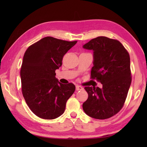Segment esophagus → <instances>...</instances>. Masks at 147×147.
Segmentation results:
<instances>
[{
  "label": "esophagus",
  "mask_w": 147,
  "mask_h": 147,
  "mask_svg": "<svg viewBox=\"0 0 147 147\" xmlns=\"http://www.w3.org/2000/svg\"><path fill=\"white\" fill-rule=\"evenodd\" d=\"M83 90V88L79 86V85H77L76 86V90L77 91H81V90Z\"/></svg>",
  "instance_id": "1"
}]
</instances>
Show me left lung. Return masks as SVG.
<instances>
[{
    "label": "left lung",
    "instance_id": "left-lung-1",
    "mask_svg": "<svg viewBox=\"0 0 147 147\" xmlns=\"http://www.w3.org/2000/svg\"><path fill=\"white\" fill-rule=\"evenodd\" d=\"M93 51L91 78L102 88H84L88 99L83 104L85 113L95 119H107L121 110L131 83L130 57L122 44L106 37L93 38L83 46Z\"/></svg>",
    "mask_w": 147,
    "mask_h": 147
}]
</instances>
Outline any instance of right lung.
Returning <instances> with one entry per match:
<instances>
[{
  "label": "right lung",
  "mask_w": 147,
  "mask_h": 147,
  "mask_svg": "<svg viewBox=\"0 0 147 147\" xmlns=\"http://www.w3.org/2000/svg\"><path fill=\"white\" fill-rule=\"evenodd\" d=\"M77 42L47 37L26 51L20 72L22 92L26 104L37 117L53 119L64 112L75 86L60 83L55 70L62 65L64 55Z\"/></svg>",
  "instance_id": "add662e5"
}]
</instances>
